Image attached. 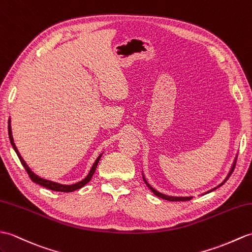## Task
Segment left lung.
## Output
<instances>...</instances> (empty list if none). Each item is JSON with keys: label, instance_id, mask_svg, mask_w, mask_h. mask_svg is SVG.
<instances>
[{"label": "left lung", "instance_id": "1", "mask_svg": "<svg viewBox=\"0 0 252 252\" xmlns=\"http://www.w3.org/2000/svg\"><path fill=\"white\" fill-rule=\"evenodd\" d=\"M236 159H237V155L235 156V158H234V161H233L232 165H231V167H230V171H229V173H227L226 177L223 179V181H222L221 184H219L217 187H215V188H213V189H210V190H208V191H206V192L202 193V195H204V194H207V193H209V192H212V191L216 190V189L219 188V187H221L222 185H223V184L225 183V180L231 176V174H232V172H233V169H234V167H235ZM142 175H143V179H144V181H145V184L147 185V187H148V188L151 190V192H154V194H155V195H157V196H159V197L163 198V200L171 201V202H178V201H190L191 198L193 197V196H175V195H166V194H164V193H161V192H159V191H157L155 188H153V187H151V186L147 183V180H146V178H145V176H144V173H142Z\"/></svg>", "mask_w": 252, "mask_h": 252}]
</instances>
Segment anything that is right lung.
<instances>
[{
    "instance_id": "obj_1",
    "label": "right lung",
    "mask_w": 252,
    "mask_h": 252,
    "mask_svg": "<svg viewBox=\"0 0 252 252\" xmlns=\"http://www.w3.org/2000/svg\"><path fill=\"white\" fill-rule=\"evenodd\" d=\"M8 136H9L10 144H11V146H13L15 153L17 154V156H18L19 160H20V162H21V164L23 165V167L26 168L27 173L29 174V176H30V178L32 179L33 183L38 184V185H40V186L45 187V188L50 189V190H52V191H58V192H73V191H75V190H78V189H80V188H83L84 186H86V185L91 180V178H92V176H93V174H94L95 169H96V166H97V164H98V161H99V159H101V157H102V155H103V153H102L101 155H99V156L96 158V160L94 161V163H93V165H92L91 169L89 171V173H88V175H87V176H86L83 180H80V181H78V183L72 184V185H64V184L56 183V181H52V180H48V179L42 178L40 176H38V175L35 174L30 167H29V165L27 164L26 161L23 160V158H22L21 155L19 154V151H18V149H17L16 145H15V143H14L13 133H11V126H10V117H9V119H8Z\"/></svg>"
}]
</instances>
